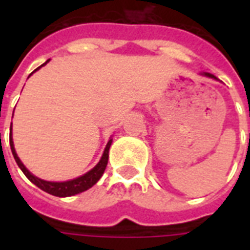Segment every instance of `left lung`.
Wrapping results in <instances>:
<instances>
[{"label": "left lung", "instance_id": "8db88e82", "mask_svg": "<svg viewBox=\"0 0 250 250\" xmlns=\"http://www.w3.org/2000/svg\"><path fill=\"white\" fill-rule=\"evenodd\" d=\"M201 75H204V76H208V78H211V79H215V80H217V78H215V76H214L213 74H209V72H202Z\"/></svg>", "mask_w": 250, "mask_h": 250}]
</instances>
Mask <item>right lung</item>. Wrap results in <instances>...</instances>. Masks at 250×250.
Segmentation results:
<instances>
[{
  "mask_svg": "<svg viewBox=\"0 0 250 250\" xmlns=\"http://www.w3.org/2000/svg\"><path fill=\"white\" fill-rule=\"evenodd\" d=\"M48 62L49 61H46L44 64H41L40 67H37L33 72H36L39 68L45 66ZM32 74H31V75H32ZM111 143H113V139H110V140L107 141V144H106L105 150H104V153H102V157H101V160H100V162H98V164L96 165L92 170H89L84 175L78 176V178L75 179H71V180H66V182H48V180H44V179H40V178H37V176H35V175H33L32 172H31V171H29L24 165H23L21 158L18 157L17 152H15V148H14L13 123H11V125H10V148H11L14 160H15V162L18 164L19 168L23 171V174H24L25 176L28 178V180H31L35 186H37L40 189L46 192V193L57 196V197H70V196H75V194L82 193V192H84V190L89 189L90 187H93L94 184L100 180V178H101L102 174H104V171H105L106 165H107V160H109V149Z\"/></svg>",
  "mask_w": 250,
  "mask_h": 250,
  "instance_id": "add662e5",
  "label": "right lung"
}]
</instances>
